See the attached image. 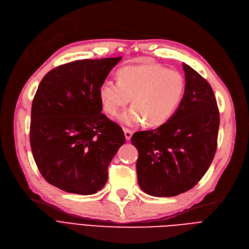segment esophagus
I'll return each mask as SVG.
<instances>
[{
	"label": "esophagus",
	"mask_w": 249,
	"mask_h": 249,
	"mask_svg": "<svg viewBox=\"0 0 249 249\" xmlns=\"http://www.w3.org/2000/svg\"><path fill=\"white\" fill-rule=\"evenodd\" d=\"M124 134H125L126 140H130V139H131L133 133H132L131 130H129V129H127V128H124Z\"/></svg>",
	"instance_id": "obj_1"
}]
</instances>
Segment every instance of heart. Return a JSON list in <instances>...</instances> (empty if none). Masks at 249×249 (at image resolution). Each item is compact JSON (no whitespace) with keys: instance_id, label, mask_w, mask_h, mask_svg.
Masks as SVG:
<instances>
[{"instance_id":"heart-1","label":"heart","mask_w":249,"mask_h":249,"mask_svg":"<svg viewBox=\"0 0 249 249\" xmlns=\"http://www.w3.org/2000/svg\"><path fill=\"white\" fill-rule=\"evenodd\" d=\"M186 78L178 71L156 64L127 67L118 71V82L107 80L99 89L104 111L116 116L131 99L132 108L119 120L135 127H159L172 119L184 99Z\"/></svg>"}]
</instances>
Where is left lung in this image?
Segmentation results:
<instances>
[{
	"label": "left lung",
	"instance_id": "8db88e82",
	"mask_svg": "<svg viewBox=\"0 0 249 249\" xmlns=\"http://www.w3.org/2000/svg\"><path fill=\"white\" fill-rule=\"evenodd\" d=\"M186 91L165 124L135 132L136 171L141 190L153 197H174L191 190L204 177L217 149L220 124L214 91L205 78L182 63Z\"/></svg>",
	"mask_w": 249,
	"mask_h": 249
}]
</instances>
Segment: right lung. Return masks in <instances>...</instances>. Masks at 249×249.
<instances>
[{"label":"right lung","instance_id":"add662e5","mask_svg":"<svg viewBox=\"0 0 249 249\" xmlns=\"http://www.w3.org/2000/svg\"><path fill=\"white\" fill-rule=\"evenodd\" d=\"M121 58L75 60L51 70L40 82L32 102L30 145L50 185L93 195L106 184L125 135L102 113L99 89Z\"/></svg>","mask_w":249,"mask_h":249}]
</instances>
